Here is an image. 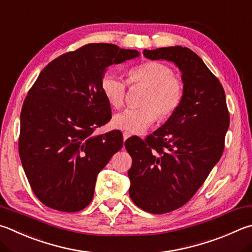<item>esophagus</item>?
<instances>
[{"instance_id":"1","label":"esophagus","mask_w":252,"mask_h":252,"mask_svg":"<svg viewBox=\"0 0 252 252\" xmlns=\"http://www.w3.org/2000/svg\"><path fill=\"white\" fill-rule=\"evenodd\" d=\"M130 136H131V133H130V132H123V141H126V139H129L130 138Z\"/></svg>"}]
</instances>
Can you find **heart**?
<instances>
[{"label": "heart", "mask_w": 252, "mask_h": 252, "mask_svg": "<svg viewBox=\"0 0 252 252\" xmlns=\"http://www.w3.org/2000/svg\"><path fill=\"white\" fill-rule=\"evenodd\" d=\"M131 85L148 87L140 108H126L113 117V126L131 133L144 131L158 116L161 120L172 117L180 108L184 97V82L166 63L146 62L133 67L127 74ZM101 89L107 101L114 108L125 102L127 82L113 72H106Z\"/></svg>", "instance_id": "obj_1"}]
</instances>
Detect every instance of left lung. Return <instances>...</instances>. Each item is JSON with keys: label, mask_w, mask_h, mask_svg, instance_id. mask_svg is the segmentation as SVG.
Here are the masks:
<instances>
[{"label": "left lung", "mask_w": 252, "mask_h": 252, "mask_svg": "<svg viewBox=\"0 0 252 252\" xmlns=\"http://www.w3.org/2000/svg\"><path fill=\"white\" fill-rule=\"evenodd\" d=\"M143 55L175 63L184 82L176 112L144 140L132 136L125 144L132 158V202L148 213L165 214L189 202L220 159L230 118L220 81L193 50L172 46Z\"/></svg>", "instance_id": "1"}]
</instances>
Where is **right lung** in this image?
Returning <instances> with one entry per match:
<instances>
[{
  "mask_svg": "<svg viewBox=\"0 0 252 252\" xmlns=\"http://www.w3.org/2000/svg\"><path fill=\"white\" fill-rule=\"evenodd\" d=\"M138 56L87 44L50 62L27 93L18 152L32 190L47 207L76 213L93 200L98 173L125 144L119 130L94 134L111 119L101 79L108 66Z\"/></svg>",
  "mask_w": 252,
  "mask_h": 252,
  "instance_id": "obj_1",
  "label": "right lung"
}]
</instances>
